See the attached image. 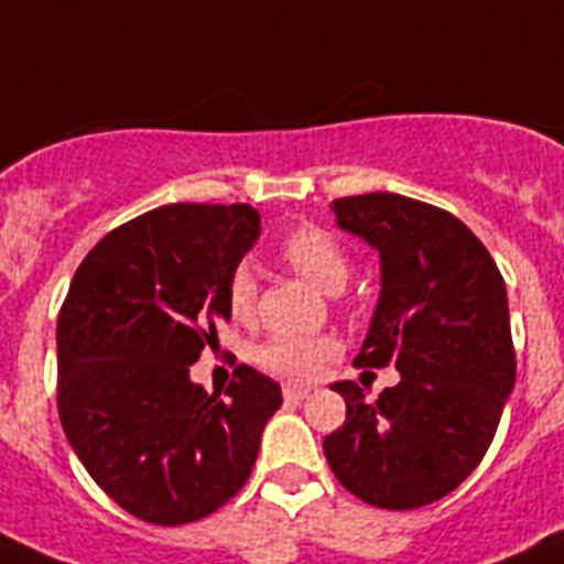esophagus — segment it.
Wrapping results in <instances>:
<instances>
[{"label": "esophagus", "instance_id": "34e87169", "mask_svg": "<svg viewBox=\"0 0 564 564\" xmlns=\"http://www.w3.org/2000/svg\"><path fill=\"white\" fill-rule=\"evenodd\" d=\"M306 393H310V388H304V386H286V388H283V400H286V402H301V400H306Z\"/></svg>", "mask_w": 564, "mask_h": 564}]
</instances>
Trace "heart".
Listing matches in <instances>:
<instances>
[{
  "label": "heart",
  "mask_w": 564,
  "mask_h": 564,
  "mask_svg": "<svg viewBox=\"0 0 564 564\" xmlns=\"http://www.w3.org/2000/svg\"><path fill=\"white\" fill-rule=\"evenodd\" d=\"M283 258L304 274L306 281L324 292H338L350 278V258L341 249L336 237L324 228L304 226L295 228L281 246ZM254 297H258V283L249 267H237L228 278V313L237 322H249L254 313ZM338 354V341L333 336H274L267 345H260L258 361L278 377L286 379H313L324 361Z\"/></svg>",
  "instance_id": "heart-1"
}]
</instances>
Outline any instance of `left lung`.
<instances>
[{"label":"left lung","mask_w":564,"mask_h":564,"mask_svg":"<svg viewBox=\"0 0 564 564\" xmlns=\"http://www.w3.org/2000/svg\"><path fill=\"white\" fill-rule=\"evenodd\" d=\"M329 210L379 254V301L356 365H393L400 382L377 402L336 382L347 420L324 437V455L361 501L416 510L473 475L516 386L505 278L484 242L434 205L365 194Z\"/></svg>","instance_id":"obj_1"}]
</instances>
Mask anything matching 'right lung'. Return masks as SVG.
I'll list each match as a JSON object with an SVG mask.
<instances>
[{
    "label": "right lung",
    "mask_w": 564,
    "mask_h": 564,
    "mask_svg": "<svg viewBox=\"0 0 564 564\" xmlns=\"http://www.w3.org/2000/svg\"><path fill=\"white\" fill-rule=\"evenodd\" d=\"M260 237L251 205H162L109 231L77 267L57 318V409L75 455L150 524L199 521L235 498L281 409L249 365L228 400L191 365L228 322V278Z\"/></svg>",
    "instance_id": "1"
}]
</instances>
